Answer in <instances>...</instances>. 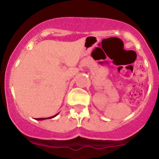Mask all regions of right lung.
<instances>
[{
  "label": "right lung",
  "mask_w": 159,
  "mask_h": 159,
  "mask_svg": "<svg viewBox=\"0 0 159 159\" xmlns=\"http://www.w3.org/2000/svg\"><path fill=\"white\" fill-rule=\"evenodd\" d=\"M57 115V114L54 115V116H51V117H48V118H36V120H45V119H51V118H53V117H54V116H56Z\"/></svg>",
  "instance_id": "right-lung-1"
}]
</instances>
